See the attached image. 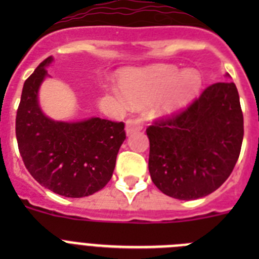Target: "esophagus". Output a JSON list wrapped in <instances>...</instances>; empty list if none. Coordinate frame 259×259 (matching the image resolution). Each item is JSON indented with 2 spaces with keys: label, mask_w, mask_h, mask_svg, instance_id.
Listing matches in <instances>:
<instances>
[{
  "label": "esophagus",
  "mask_w": 259,
  "mask_h": 259,
  "mask_svg": "<svg viewBox=\"0 0 259 259\" xmlns=\"http://www.w3.org/2000/svg\"><path fill=\"white\" fill-rule=\"evenodd\" d=\"M141 128H143V125H141L140 119H130L125 123V134H127V136H130L134 132L140 131Z\"/></svg>",
  "instance_id": "1"
}]
</instances>
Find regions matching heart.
<instances>
[{
	"instance_id": "b5f03b06",
	"label": "heart",
	"mask_w": 259,
	"mask_h": 259,
	"mask_svg": "<svg viewBox=\"0 0 259 259\" xmlns=\"http://www.w3.org/2000/svg\"><path fill=\"white\" fill-rule=\"evenodd\" d=\"M201 87L200 71L196 68L180 71L168 65L125 71L119 79V88L125 101L135 107L150 104L153 118L178 115L196 100Z\"/></svg>"
}]
</instances>
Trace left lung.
Wrapping results in <instances>:
<instances>
[{"instance_id":"left-lung-1","label":"left lung","mask_w":259,"mask_h":259,"mask_svg":"<svg viewBox=\"0 0 259 259\" xmlns=\"http://www.w3.org/2000/svg\"><path fill=\"white\" fill-rule=\"evenodd\" d=\"M146 135L150 178L162 193L185 201L212 193L228 179L241 150L236 85L224 80L207 87L185 111L150 125Z\"/></svg>"}]
</instances>
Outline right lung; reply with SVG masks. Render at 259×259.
Here are the masks:
<instances>
[{
	"mask_svg": "<svg viewBox=\"0 0 259 259\" xmlns=\"http://www.w3.org/2000/svg\"><path fill=\"white\" fill-rule=\"evenodd\" d=\"M53 61L41 62L23 85L15 120L18 146L28 172L42 187L65 197H85L111 179L125 140L124 124L97 116L66 122L45 115L38 91Z\"/></svg>",
	"mask_w": 259,
	"mask_h": 259,
	"instance_id": "add662e5",
	"label": "right lung"
}]
</instances>
